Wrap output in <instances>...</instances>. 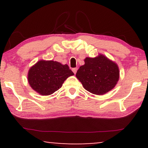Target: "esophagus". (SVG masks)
I'll return each instance as SVG.
<instances>
[{"instance_id": "1", "label": "esophagus", "mask_w": 148, "mask_h": 148, "mask_svg": "<svg viewBox=\"0 0 148 148\" xmlns=\"http://www.w3.org/2000/svg\"><path fill=\"white\" fill-rule=\"evenodd\" d=\"M72 71H73V72L75 74L77 73V68H73L72 69Z\"/></svg>"}]
</instances>
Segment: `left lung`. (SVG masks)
<instances>
[{
	"instance_id": "1",
	"label": "left lung",
	"mask_w": 148,
	"mask_h": 148,
	"mask_svg": "<svg viewBox=\"0 0 148 148\" xmlns=\"http://www.w3.org/2000/svg\"><path fill=\"white\" fill-rule=\"evenodd\" d=\"M84 62L76 77L85 90L93 94L104 95L116 86L120 76L116 62L101 54L94 58L86 57Z\"/></svg>"
}]
</instances>
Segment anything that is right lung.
<instances>
[{"mask_svg":"<svg viewBox=\"0 0 148 148\" xmlns=\"http://www.w3.org/2000/svg\"><path fill=\"white\" fill-rule=\"evenodd\" d=\"M73 75L67 64L40 60L30 67L27 81L35 92L42 96H48L59 90L64 81Z\"/></svg>","mask_w":148,"mask_h":148,"instance_id":"right-lung-1","label":"right lung"}]
</instances>
